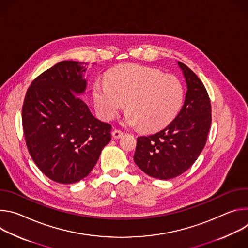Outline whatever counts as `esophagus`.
<instances>
[{
  "label": "esophagus",
  "mask_w": 248,
  "mask_h": 248,
  "mask_svg": "<svg viewBox=\"0 0 248 248\" xmlns=\"http://www.w3.org/2000/svg\"><path fill=\"white\" fill-rule=\"evenodd\" d=\"M123 134H124V132H123L122 130H120V129H114V130L112 131V135H113V137L116 138V139L122 137Z\"/></svg>",
  "instance_id": "34e87169"
}]
</instances>
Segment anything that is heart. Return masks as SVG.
<instances>
[{"mask_svg": "<svg viewBox=\"0 0 248 248\" xmlns=\"http://www.w3.org/2000/svg\"><path fill=\"white\" fill-rule=\"evenodd\" d=\"M185 98L182 81L160 69L140 64L116 67L106 82L93 84V99L100 116L112 120L125 103L124 123L155 131L168 125L181 111Z\"/></svg>", "mask_w": 248, "mask_h": 248, "instance_id": "heart-1", "label": "heart"}]
</instances>
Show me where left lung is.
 I'll use <instances>...</instances> for the list:
<instances>
[{"label": "left lung", "instance_id": "8db88e82", "mask_svg": "<svg viewBox=\"0 0 248 248\" xmlns=\"http://www.w3.org/2000/svg\"><path fill=\"white\" fill-rule=\"evenodd\" d=\"M187 91L181 112L164 129L137 137L133 156L145 173L160 180L173 179L188 170L204 148L210 129L211 102L199 78L182 62Z\"/></svg>", "mask_w": 248, "mask_h": 248}]
</instances>
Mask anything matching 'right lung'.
<instances>
[{
    "mask_svg": "<svg viewBox=\"0 0 248 248\" xmlns=\"http://www.w3.org/2000/svg\"><path fill=\"white\" fill-rule=\"evenodd\" d=\"M84 62L62 61L27 89L22 126L28 152L48 178L68 185L84 179L111 141L112 125L96 119L78 96L84 92Z\"/></svg>",
    "mask_w": 248,
    "mask_h": 248,
    "instance_id": "add662e5",
    "label": "right lung"
}]
</instances>
